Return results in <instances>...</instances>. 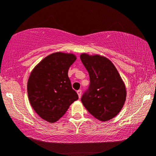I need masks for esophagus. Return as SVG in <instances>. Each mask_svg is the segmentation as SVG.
Returning <instances> with one entry per match:
<instances>
[{
    "label": "esophagus",
    "mask_w": 156,
    "mask_h": 156,
    "mask_svg": "<svg viewBox=\"0 0 156 156\" xmlns=\"http://www.w3.org/2000/svg\"><path fill=\"white\" fill-rule=\"evenodd\" d=\"M76 93H77V94H78V96H79V98H81V90H78L77 91H76Z\"/></svg>",
    "instance_id": "obj_1"
}]
</instances>
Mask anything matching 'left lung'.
<instances>
[{
    "label": "left lung",
    "mask_w": 156,
    "mask_h": 156,
    "mask_svg": "<svg viewBox=\"0 0 156 156\" xmlns=\"http://www.w3.org/2000/svg\"><path fill=\"white\" fill-rule=\"evenodd\" d=\"M90 85L81 97L89 113L101 121L113 119L121 112L126 99V89L116 67L106 57L81 54Z\"/></svg>",
    "instance_id": "1"
}]
</instances>
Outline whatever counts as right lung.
<instances>
[{"label": "right lung", "mask_w": 156, "mask_h": 156, "mask_svg": "<svg viewBox=\"0 0 156 156\" xmlns=\"http://www.w3.org/2000/svg\"><path fill=\"white\" fill-rule=\"evenodd\" d=\"M76 59L73 54L56 52L42 59L31 72L27 83L28 99L44 121H57L78 100L68 75Z\"/></svg>", "instance_id": "1"}]
</instances>
